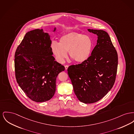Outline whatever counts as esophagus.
Here are the masks:
<instances>
[{
	"label": "esophagus",
	"instance_id": "34e87169",
	"mask_svg": "<svg viewBox=\"0 0 134 134\" xmlns=\"http://www.w3.org/2000/svg\"><path fill=\"white\" fill-rule=\"evenodd\" d=\"M65 70H67L68 69V65H65Z\"/></svg>",
	"mask_w": 134,
	"mask_h": 134
}]
</instances>
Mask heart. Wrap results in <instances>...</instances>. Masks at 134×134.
Wrapping results in <instances>:
<instances>
[{
  "label": "heart",
  "instance_id": "obj_1",
  "mask_svg": "<svg viewBox=\"0 0 134 134\" xmlns=\"http://www.w3.org/2000/svg\"><path fill=\"white\" fill-rule=\"evenodd\" d=\"M93 46V41L90 36L78 32H69L62 36L59 43L53 42L51 48L59 63L64 62L68 52L70 58L75 62L82 63L90 58Z\"/></svg>",
  "mask_w": 134,
  "mask_h": 134
}]
</instances>
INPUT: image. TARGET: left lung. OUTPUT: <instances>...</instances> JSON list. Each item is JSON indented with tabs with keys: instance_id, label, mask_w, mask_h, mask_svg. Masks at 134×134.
I'll return each mask as SVG.
<instances>
[{
	"instance_id": "left-lung-1",
	"label": "left lung",
	"mask_w": 134,
	"mask_h": 134,
	"mask_svg": "<svg viewBox=\"0 0 134 134\" xmlns=\"http://www.w3.org/2000/svg\"><path fill=\"white\" fill-rule=\"evenodd\" d=\"M98 36L97 44L86 62L68 68L75 94L86 104L98 102L115 82L118 56L108 34L102 30L88 29Z\"/></svg>"
}]
</instances>
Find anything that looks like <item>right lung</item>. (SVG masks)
Listing matches in <instances>:
<instances>
[{"label": "right lung", "mask_w": 134, "mask_h": 134, "mask_svg": "<svg viewBox=\"0 0 134 134\" xmlns=\"http://www.w3.org/2000/svg\"><path fill=\"white\" fill-rule=\"evenodd\" d=\"M55 30V27L53 32ZM51 43L49 33L35 29L25 34L15 53L16 81L28 97L36 102L53 98L57 77L65 70L64 66L52 55Z\"/></svg>", "instance_id": "add662e5"}]
</instances>
